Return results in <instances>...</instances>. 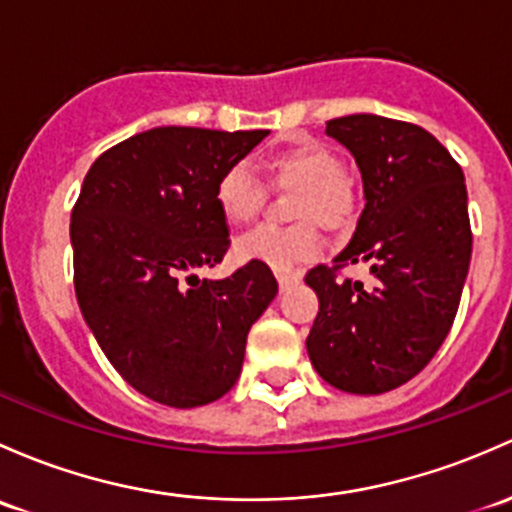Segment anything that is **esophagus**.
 <instances>
[{
	"label": "esophagus",
	"instance_id": "1",
	"mask_svg": "<svg viewBox=\"0 0 512 512\" xmlns=\"http://www.w3.org/2000/svg\"><path fill=\"white\" fill-rule=\"evenodd\" d=\"M277 274V282H279V287H289V284H294V282H299V272H287V270H277L274 272Z\"/></svg>",
	"mask_w": 512,
	"mask_h": 512
}]
</instances>
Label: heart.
Returning a JSON list of instances; mask_svg holds the SVG:
<instances>
[{
    "mask_svg": "<svg viewBox=\"0 0 512 512\" xmlns=\"http://www.w3.org/2000/svg\"><path fill=\"white\" fill-rule=\"evenodd\" d=\"M267 181L282 191H294L289 198V220L294 228L250 230L235 242L240 260L262 262L274 270H292L311 260L319 250V230L341 235L353 228L358 218V196L351 181L343 176V161L326 144L297 139L262 159ZM215 208L228 225H245L255 218L262 203V184L247 164L228 166L220 174L213 193Z\"/></svg>",
    "mask_w": 512,
    "mask_h": 512,
    "instance_id": "b5f03b06",
    "label": "heart"
}]
</instances>
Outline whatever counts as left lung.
Here are the masks:
<instances>
[{"instance_id": "1", "label": "left lung", "mask_w": 512, "mask_h": 512, "mask_svg": "<svg viewBox=\"0 0 512 512\" xmlns=\"http://www.w3.org/2000/svg\"><path fill=\"white\" fill-rule=\"evenodd\" d=\"M353 154L365 208L333 269L368 264L371 284L316 267L311 365L336 390L380 395L412 380L454 324L471 262L464 171L427 132L380 115L326 122Z\"/></svg>"}]
</instances>
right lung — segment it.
<instances>
[{
  "label": "right lung",
  "instance_id": "add662e5",
  "mask_svg": "<svg viewBox=\"0 0 512 512\" xmlns=\"http://www.w3.org/2000/svg\"><path fill=\"white\" fill-rule=\"evenodd\" d=\"M270 129L154 127L95 159L71 213L75 297L95 341L137 392L166 407H201L240 378L252 324L277 279L247 262L198 279L230 238L213 193Z\"/></svg>",
  "mask_w": 512,
  "mask_h": 512
}]
</instances>
